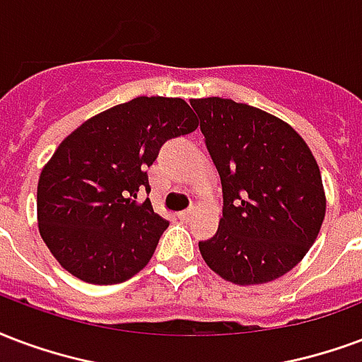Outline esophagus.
Wrapping results in <instances>:
<instances>
[{
  "mask_svg": "<svg viewBox=\"0 0 362 362\" xmlns=\"http://www.w3.org/2000/svg\"><path fill=\"white\" fill-rule=\"evenodd\" d=\"M192 215H194V211H182V213H178V218H180V221H189Z\"/></svg>",
  "mask_w": 362,
  "mask_h": 362,
  "instance_id": "34e87169",
  "label": "esophagus"
}]
</instances>
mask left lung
<instances>
[{
    "instance_id": "left-lung-1",
    "label": "left lung",
    "mask_w": 362,
    "mask_h": 362,
    "mask_svg": "<svg viewBox=\"0 0 362 362\" xmlns=\"http://www.w3.org/2000/svg\"><path fill=\"white\" fill-rule=\"evenodd\" d=\"M222 184V218L199 242L209 269L232 284L290 272L317 240L326 195L317 160L293 128L232 99L189 101Z\"/></svg>"
}]
</instances>
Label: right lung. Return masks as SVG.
<instances>
[{"mask_svg":"<svg viewBox=\"0 0 362 362\" xmlns=\"http://www.w3.org/2000/svg\"><path fill=\"white\" fill-rule=\"evenodd\" d=\"M180 98H136L69 134L38 180V228L59 264L84 282L120 284L153 257L168 222L138 192L160 146L197 128Z\"/></svg>","mask_w":362,"mask_h":362,"instance_id":"right-lung-1","label":"right lung"}]
</instances>
